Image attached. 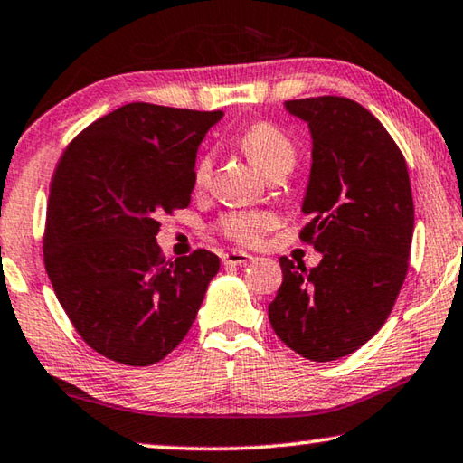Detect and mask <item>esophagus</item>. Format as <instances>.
<instances>
[{"label": "esophagus", "instance_id": "1", "mask_svg": "<svg viewBox=\"0 0 463 463\" xmlns=\"http://www.w3.org/2000/svg\"><path fill=\"white\" fill-rule=\"evenodd\" d=\"M251 260H253V255H249L245 251H229L222 255L224 266H245V263H249Z\"/></svg>", "mask_w": 463, "mask_h": 463}]
</instances>
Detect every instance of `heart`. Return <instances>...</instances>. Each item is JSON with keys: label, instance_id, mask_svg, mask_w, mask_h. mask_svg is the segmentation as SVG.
Returning a JSON list of instances; mask_svg holds the SVG:
<instances>
[{"label": "heart", "instance_id": "obj_1", "mask_svg": "<svg viewBox=\"0 0 463 463\" xmlns=\"http://www.w3.org/2000/svg\"><path fill=\"white\" fill-rule=\"evenodd\" d=\"M237 146L263 175L280 171V168H292L297 158V150L288 136L269 121H255L247 126L237 137ZM210 173L212 158L203 156L197 160L194 175L197 185H203L210 179ZM269 226L271 218L261 212H232L220 220V229L226 237L245 245L260 243Z\"/></svg>", "mask_w": 463, "mask_h": 463}]
</instances>
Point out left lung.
I'll list each match as a JSON object with an SVG mask.
<instances>
[{"mask_svg":"<svg viewBox=\"0 0 463 463\" xmlns=\"http://www.w3.org/2000/svg\"><path fill=\"white\" fill-rule=\"evenodd\" d=\"M311 131V173L300 239L321 253L307 269L280 258L282 286L268 307L276 335L303 358L348 356L390 317L406 280L414 202L403 154L358 102L286 100Z\"/></svg>","mask_w":463,"mask_h":463,"instance_id":"obj_1","label":"left lung"}]
</instances>
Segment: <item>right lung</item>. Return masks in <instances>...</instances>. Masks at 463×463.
Listing matches in <instances>:
<instances>
[{
	"mask_svg": "<svg viewBox=\"0 0 463 463\" xmlns=\"http://www.w3.org/2000/svg\"><path fill=\"white\" fill-rule=\"evenodd\" d=\"M222 111L129 102L65 148L51 181L43 253L57 300L88 346L148 366L194 326L218 255H160L158 218L187 208L195 154Z\"/></svg>",
	"mask_w": 463,
	"mask_h": 463,
	"instance_id": "right-lung-1",
	"label": "right lung"
}]
</instances>
